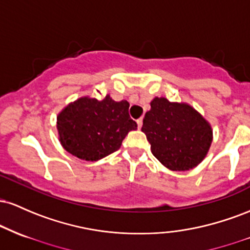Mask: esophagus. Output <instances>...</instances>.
Returning a JSON list of instances; mask_svg holds the SVG:
<instances>
[{
    "instance_id": "34e87169",
    "label": "esophagus",
    "mask_w": 250,
    "mask_h": 250,
    "mask_svg": "<svg viewBox=\"0 0 250 250\" xmlns=\"http://www.w3.org/2000/svg\"><path fill=\"white\" fill-rule=\"evenodd\" d=\"M137 127H139V129H141L142 128V125H143V120H142V117L141 119H139L137 120Z\"/></svg>"
}]
</instances>
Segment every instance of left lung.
<instances>
[{"label":"left lung","instance_id":"1","mask_svg":"<svg viewBox=\"0 0 250 250\" xmlns=\"http://www.w3.org/2000/svg\"><path fill=\"white\" fill-rule=\"evenodd\" d=\"M141 130L154 156L174 171L199 166L213 142L210 123L196 109L188 103L169 102L166 97L153 99Z\"/></svg>","mask_w":250,"mask_h":250}]
</instances>
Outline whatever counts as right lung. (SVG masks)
Masks as SVG:
<instances>
[{"instance_id": "1", "label": "right lung", "mask_w": 250, "mask_h": 250, "mask_svg": "<svg viewBox=\"0 0 250 250\" xmlns=\"http://www.w3.org/2000/svg\"><path fill=\"white\" fill-rule=\"evenodd\" d=\"M129 103L110 95L101 101L83 96L65 105L57 115L56 128L62 147L84 160L99 161L120 149L129 131L137 125L128 113Z\"/></svg>"}]
</instances>
